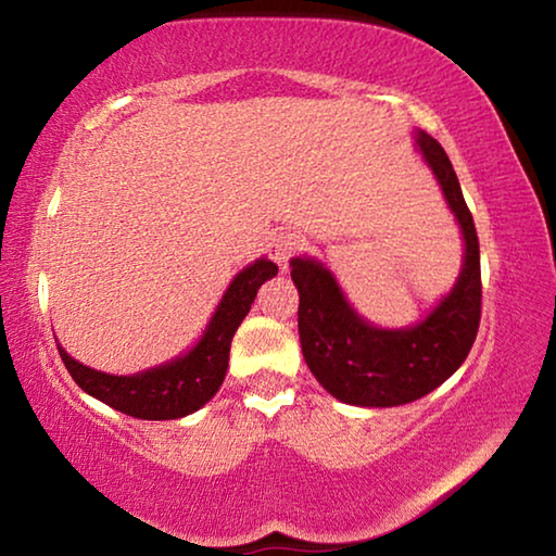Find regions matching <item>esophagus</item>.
<instances>
[{
	"label": "esophagus",
	"instance_id": "34e87169",
	"mask_svg": "<svg viewBox=\"0 0 556 556\" xmlns=\"http://www.w3.org/2000/svg\"><path fill=\"white\" fill-rule=\"evenodd\" d=\"M301 248V238L294 230H281L269 242V257L277 262L279 269H287L289 260L296 255V250Z\"/></svg>",
	"mask_w": 556,
	"mask_h": 556
}]
</instances>
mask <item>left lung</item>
<instances>
[{"label":"left lung","instance_id":"left-lung-1","mask_svg":"<svg viewBox=\"0 0 556 556\" xmlns=\"http://www.w3.org/2000/svg\"><path fill=\"white\" fill-rule=\"evenodd\" d=\"M417 144L466 240L458 281L425 321L392 331L375 328L353 312L324 265L291 260L299 341L308 370L336 400L357 407H397L437 390L466 361L481 324V250L473 215L444 147L427 131H419Z\"/></svg>","mask_w":556,"mask_h":556}]
</instances>
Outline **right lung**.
Returning a JSON list of instances; mask_svg holds the SVG:
<instances>
[{
	"label": "right lung",
	"mask_w": 556,
	"mask_h": 556,
	"mask_svg": "<svg viewBox=\"0 0 556 556\" xmlns=\"http://www.w3.org/2000/svg\"><path fill=\"white\" fill-rule=\"evenodd\" d=\"M277 271V265L269 260H257L255 265L244 267L225 291L218 312L213 314L195 348L159 368L137 375H108L73 361L59 345L61 361L80 390L110 404L112 409L137 419L186 417V414L201 409L218 392L225 370H228L232 336L242 318L248 316L257 289Z\"/></svg>",
	"instance_id": "1"
}]
</instances>
